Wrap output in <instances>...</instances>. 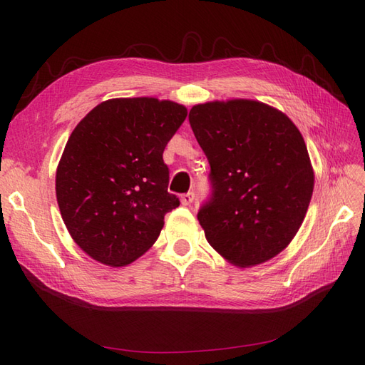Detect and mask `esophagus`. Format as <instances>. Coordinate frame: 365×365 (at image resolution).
<instances>
[{"label": "esophagus", "instance_id": "obj_1", "mask_svg": "<svg viewBox=\"0 0 365 365\" xmlns=\"http://www.w3.org/2000/svg\"><path fill=\"white\" fill-rule=\"evenodd\" d=\"M195 200V193L193 192H189V193H184L181 195V202L182 205H190Z\"/></svg>", "mask_w": 365, "mask_h": 365}]
</instances>
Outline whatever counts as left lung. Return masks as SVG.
<instances>
[{
	"mask_svg": "<svg viewBox=\"0 0 365 365\" xmlns=\"http://www.w3.org/2000/svg\"><path fill=\"white\" fill-rule=\"evenodd\" d=\"M189 121L210 164V195L197 210L208 244L239 267L277 256L297 235L314 192L300 130L254 101L196 105Z\"/></svg>",
	"mask_w": 365,
	"mask_h": 365,
	"instance_id": "left-lung-1",
	"label": "left lung"
}]
</instances>
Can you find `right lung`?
I'll return each mask as SVG.
<instances>
[{
  "label": "right lung",
  "mask_w": 365,
  "mask_h": 365,
  "mask_svg": "<svg viewBox=\"0 0 365 365\" xmlns=\"http://www.w3.org/2000/svg\"><path fill=\"white\" fill-rule=\"evenodd\" d=\"M187 109L152 97L113 98L77 125L56 173V197L71 237L109 267L128 264L160 236L180 205L168 192L163 152Z\"/></svg>",
  "instance_id": "right-lung-1"
}]
</instances>
